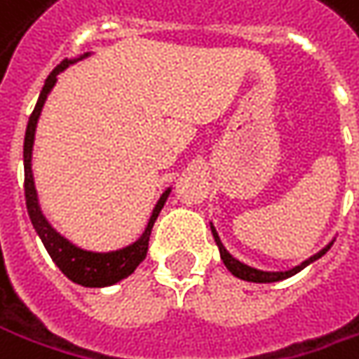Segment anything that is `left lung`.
<instances>
[{"label":"left lung","instance_id":"1","mask_svg":"<svg viewBox=\"0 0 359 359\" xmlns=\"http://www.w3.org/2000/svg\"><path fill=\"white\" fill-rule=\"evenodd\" d=\"M210 230H212V236H215V242H217L220 258H222L224 266H226V268L230 270V274H234L236 278L246 280V282H256V284H268V282H280V280L290 278V276H294V274H298L300 270H304L306 266H310L312 262H316L318 258H322V256H324V254L330 250V246L334 244V242H330V244H326V246H324L320 252H316L314 256H310L308 260H304L302 264L294 266V268H290V270L268 272V270H260V268H254V266L244 264V262H241L238 258H234V256H232V254H230L229 250L224 248V244H222V241H220L217 229L212 226V222H210Z\"/></svg>","mask_w":359,"mask_h":359}]
</instances>
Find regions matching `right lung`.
<instances>
[{
	"label": "right lung",
	"instance_id": "right-lung-1",
	"mask_svg": "<svg viewBox=\"0 0 359 359\" xmlns=\"http://www.w3.org/2000/svg\"><path fill=\"white\" fill-rule=\"evenodd\" d=\"M91 53H83L77 59H65L57 65L49 77L45 79L43 89L39 93L37 105L33 109L27 129H25V141H23V168H25V204H27V212L32 218V224L37 236L43 242L45 250L49 252L51 260L55 262L57 268L67 276L71 282L81 284L85 288H105V286H113L123 278L130 276L135 272V268L141 264L149 250V236L155 224L158 212L163 210V206L167 203L170 189L161 194V198L156 201L155 208L149 217V222L142 230V234L137 241L118 248V250H111V252H93V250H83L79 246H75L73 242H69L63 234H59L49 220L45 218L43 210L39 206V198H37V191H35V180H33L32 170V155H33V141H35V129H37V121L41 117L47 95L51 93V89L55 87L57 75L63 73L69 65L77 63L81 59L89 57Z\"/></svg>",
	"mask_w": 359,
	"mask_h": 359
}]
</instances>
